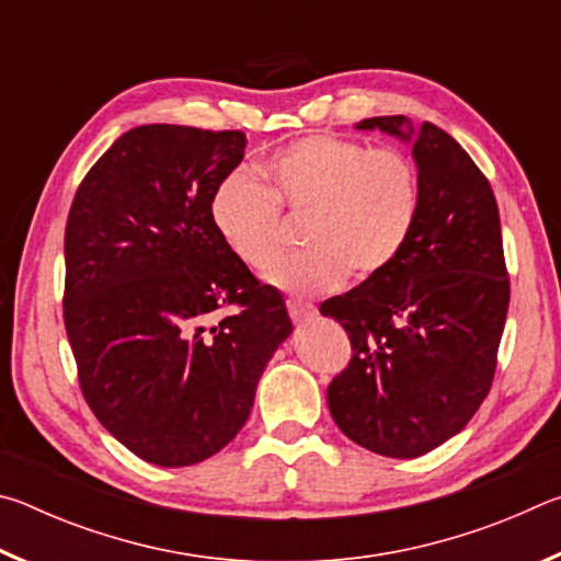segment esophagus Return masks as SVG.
I'll list each match as a JSON object with an SVG mask.
<instances>
[{"instance_id": "1", "label": "esophagus", "mask_w": 561, "mask_h": 561, "mask_svg": "<svg viewBox=\"0 0 561 561\" xmlns=\"http://www.w3.org/2000/svg\"><path fill=\"white\" fill-rule=\"evenodd\" d=\"M287 309H289L291 321H297V324H301V321H309L317 314V309L311 307V304H304L297 299H287Z\"/></svg>"}]
</instances>
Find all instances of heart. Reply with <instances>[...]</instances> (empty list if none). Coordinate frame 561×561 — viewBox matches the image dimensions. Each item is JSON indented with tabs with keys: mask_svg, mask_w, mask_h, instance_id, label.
<instances>
[{
	"mask_svg": "<svg viewBox=\"0 0 561 561\" xmlns=\"http://www.w3.org/2000/svg\"><path fill=\"white\" fill-rule=\"evenodd\" d=\"M267 187L247 173L227 175L213 195L222 242L250 270L284 252L282 215L301 220L307 252L274 267L284 291L314 297L348 279H376L398 260L421 213V173L401 148L314 133L267 158Z\"/></svg>",
	"mask_w": 561,
	"mask_h": 561,
	"instance_id": "1",
	"label": "heart"
}]
</instances>
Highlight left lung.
<instances>
[{
	"mask_svg": "<svg viewBox=\"0 0 561 561\" xmlns=\"http://www.w3.org/2000/svg\"><path fill=\"white\" fill-rule=\"evenodd\" d=\"M403 116L358 123L411 140ZM421 213L398 260L321 304L351 341L327 388L331 417L360 448L417 458L468 425L490 393L510 307L495 193L458 140L413 133Z\"/></svg>",
	"mask_w": 561,
	"mask_h": 561,
	"instance_id": "left-lung-1",
	"label": "left lung"
}]
</instances>
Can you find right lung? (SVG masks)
<instances>
[{
	"label": "right lung",
	"mask_w": 561,
	"mask_h": 561,
	"mask_svg": "<svg viewBox=\"0 0 561 561\" xmlns=\"http://www.w3.org/2000/svg\"><path fill=\"white\" fill-rule=\"evenodd\" d=\"M242 130L138 126L76 190L64 234V324L93 415L130 453L185 468L250 417L291 321L282 294L227 250L217 185L244 158ZM234 316L207 330L213 310Z\"/></svg>",
	"instance_id": "right-lung-1"
}]
</instances>
